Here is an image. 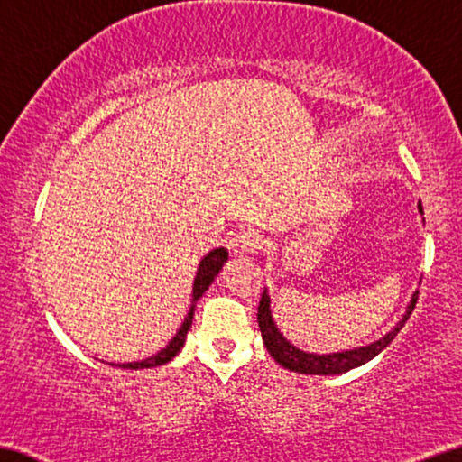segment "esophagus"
<instances>
[{"label":"esophagus","instance_id":"obj_1","mask_svg":"<svg viewBox=\"0 0 462 462\" xmlns=\"http://www.w3.org/2000/svg\"><path fill=\"white\" fill-rule=\"evenodd\" d=\"M261 245H263V238L257 230H245L232 240V251L234 254H251L259 251Z\"/></svg>","mask_w":462,"mask_h":462}]
</instances>
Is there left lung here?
Wrapping results in <instances>:
<instances>
[{
	"mask_svg": "<svg viewBox=\"0 0 462 462\" xmlns=\"http://www.w3.org/2000/svg\"><path fill=\"white\" fill-rule=\"evenodd\" d=\"M419 211L423 213L421 203H419ZM419 297V291L412 294V299L409 302L407 311H404L402 319L396 323L394 328L390 329L388 334L382 336L380 340L367 344V346H359L353 350H342V353H332V355H313V353H305L297 346H292L284 336L280 334V329L275 328L273 318H272V309H270V294L263 291L259 300V309H257V321H259V329L261 336H263V344L270 350V355L273 356V361L282 365L284 369H291L294 374H307V375H336V374H344V371L359 367V365L367 363L382 353V350L388 346V344L396 338V334L401 332L404 323L411 318L412 309H415V302Z\"/></svg>",
	"mask_w": 462,
	"mask_h": 462,
	"instance_id": "obj_1",
	"label": "left lung"
}]
</instances>
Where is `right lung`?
Returning <instances> with one entry per match:
<instances>
[{
	"label": "right lung",
	"instance_id": "right-lung-1",
	"mask_svg": "<svg viewBox=\"0 0 462 462\" xmlns=\"http://www.w3.org/2000/svg\"><path fill=\"white\" fill-rule=\"evenodd\" d=\"M226 261H228V251L224 249V246H219V249H213L209 251L205 257L201 259V263H199V270L195 275V282H192V299H190V309L187 313V318H184L180 329H178L174 338H171L165 346L160 350V353H155L153 356H149V359H143V361H134V363H109V365H116V367H122V369H149V367H157V365H165L168 361L174 359V356L180 353V348L184 346V340H187V334L192 326V315H195V307H197V300L203 297L205 291L211 286V282L216 280V275L222 270Z\"/></svg>",
	"mask_w": 462,
	"mask_h": 462
}]
</instances>
